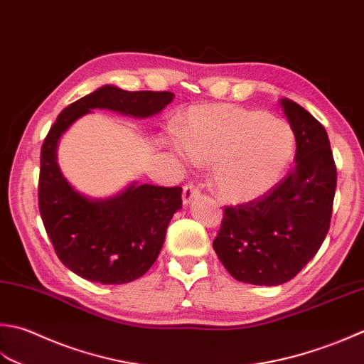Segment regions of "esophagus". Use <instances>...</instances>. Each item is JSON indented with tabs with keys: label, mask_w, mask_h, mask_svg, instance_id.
<instances>
[{
	"label": "esophagus",
	"mask_w": 364,
	"mask_h": 364,
	"mask_svg": "<svg viewBox=\"0 0 364 364\" xmlns=\"http://www.w3.org/2000/svg\"><path fill=\"white\" fill-rule=\"evenodd\" d=\"M197 196H200V191H198L196 183H186L183 186V202L184 205H188L192 198H196Z\"/></svg>",
	"instance_id": "esophagus-1"
}]
</instances>
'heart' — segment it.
Wrapping results in <instances>:
<instances>
[{
  "label": "heart",
  "instance_id": "b5f03b06",
  "mask_svg": "<svg viewBox=\"0 0 364 364\" xmlns=\"http://www.w3.org/2000/svg\"><path fill=\"white\" fill-rule=\"evenodd\" d=\"M172 144L192 159L213 164V178L224 198L247 202L279 183L294 158L295 134L281 118L213 104L191 109Z\"/></svg>",
  "mask_w": 364,
  "mask_h": 364
}]
</instances>
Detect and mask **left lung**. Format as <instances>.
<instances>
[{"label":"left lung","mask_w":364,"mask_h":364,"mask_svg":"<svg viewBox=\"0 0 364 364\" xmlns=\"http://www.w3.org/2000/svg\"><path fill=\"white\" fill-rule=\"evenodd\" d=\"M281 105L296 140L295 166L254 200L225 205L213 247L235 279L279 286L308 265L331 223L336 164L325 127L289 97Z\"/></svg>","instance_id":"obj_1"}]
</instances>
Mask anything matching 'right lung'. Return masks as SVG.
I'll list each match as a JSON object with an SVG mask.
<instances>
[{"instance_id": "obj_1", "label": "right lung", "mask_w": 364, "mask_h": 364, "mask_svg": "<svg viewBox=\"0 0 364 364\" xmlns=\"http://www.w3.org/2000/svg\"><path fill=\"white\" fill-rule=\"evenodd\" d=\"M170 91H124L107 85L64 109L41 149L38 200L42 223L64 267L83 279L126 284L144 276L158 259L181 188L131 184L117 197L90 200L64 180L56 164L63 132L91 109L145 118L173 101Z\"/></svg>"}]
</instances>
